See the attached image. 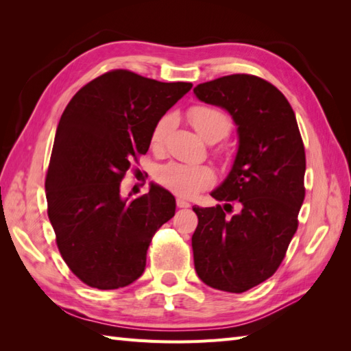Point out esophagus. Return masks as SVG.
<instances>
[{
    "label": "esophagus",
    "mask_w": 351,
    "mask_h": 351,
    "mask_svg": "<svg viewBox=\"0 0 351 351\" xmlns=\"http://www.w3.org/2000/svg\"><path fill=\"white\" fill-rule=\"evenodd\" d=\"M176 205H178V208H190V202H187V200L182 197L176 199Z\"/></svg>",
    "instance_id": "34e87169"
}]
</instances>
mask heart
<instances>
[{"label": "heart", "mask_w": 351, "mask_h": 351, "mask_svg": "<svg viewBox=\"0 0 351 351\" xmlns=\"http://www.w3.org/2000/svg\"><path fill=\"white\" fill-rule=\"evenodd\" d=\"M189 121L200 137L206 141H219L230 131L229 117L221 110L210 106H196L189 110ZM173 125L171 116H164L155 123L151 134L152 147H161ZM156 181L175 195L191 197L214 182V171L208 166H190L182 162H167L156 170Z\"/></svg>", "instance_id": "heart-1"}]
</instances>
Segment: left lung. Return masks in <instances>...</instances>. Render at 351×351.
I'll use <instances>...</instances> for the list:
<instances>
[{
	"instance_id": "left-lung-1",
	"label": "left lung",
	"mask_w": 351,
	"mask_h": 351,
	"mask_svg": "<svg viewBox=\"0 0 351 351\" xmlns=\"http://www.w3.org/2000/svg\"><path fill=\"white\" fill-rule=\"evenodd\" d=\"M193 92L199 101L226 110L238 136L232 167L211 191L225 205L193 206L199 219L191 237L195 268L208 287L244 293L278 270L299 226L303 141L289 102L263 78L235 73ZM232 202L241 211L229 218L224 211Z\"/></svg>"
}]
</instances>
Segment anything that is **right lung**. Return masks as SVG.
Here are the masks:
<instances>
[{
	"label": "right lung",
	"instance_id": "add662e5",
	"mask_svg": "<svg viewBox=\"0 0 351 351\" xmlns=\"http://www.w3.org/2000/svg\"><path fill=\"white\" fill-rule=\"evenodd\" d=\"M193 87L111 71L75 93L58 122L45 181L48 217L71 271L86 285L117 289L145 271L146 253L175 215L156 184L121 196L131 161L146 154L155 123Z\"/></svg>",
	"mask_w": 351,
	"mask_h": 351
}]
</instances>
